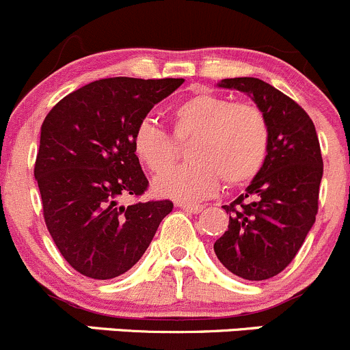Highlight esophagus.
I'll return each mask as SVG.
<instances>
[{
  "instance_id": "obj_1",
  "label": "esophagus",
  "mask_w": 350,
  "mask_h": 350,
  "mask_svg": "<svg viewBox=\"0 0 350 350\" xmlns=\"http://www.w3.org/2000/svg\"><path fill=\"white\" fill-rule=\"evenodd\" d=\"M176 207L183 208V211L190 212V214H199V212L204 211V205L200 204H187V202H176Z\"/></svg>"
}]
</instances>
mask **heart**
<instances>
[{
  "instance_id": "1",
  "label": "heart",
  "mask_w": 350,
  "mask_h": 350,
  "mask_svg": "<svg viewBox=\"0 0 350 350\" xmlns=\"http://www.w3.org/2000/svg\"><path fill=\"white\" fill-rule=\"evenodd\" d=\"M172 121L174 136L150 120L139 122L133 133L136 158L154 175L173 164L176 139L194 136L187 152L189 163L154 182L160 196L199 200L214 193L221 178L228 187H239L261 172L269 150V128L254 104L230 103L229 97L200 89L176 104Z\"/></svg>"
}]
</instances>
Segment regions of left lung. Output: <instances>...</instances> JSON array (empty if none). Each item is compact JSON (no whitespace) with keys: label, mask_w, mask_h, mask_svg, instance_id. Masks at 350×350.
<instances>
[{"label":"left lung","mask_w":350,"mask_h":350,"mask_svg":"<svg viewBox=\"0 0 350 350\" xmlns=\"http://www.w3.org/2000/svg\"><path fill=\"white\" fill-rule=\"evenodd\" d=\"M219 88L246 92L268 121L265 165L246 192L222 205L229 226L214 243L230 273L261 282L293 261L315 222L323 174L319 136L304 107L261 79H222Z\"/></svg>","instance_id":"8db88e82"}]
</instances>
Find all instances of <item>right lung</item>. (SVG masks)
Masks as SVG:
<instances>
[{"mask_svg": "<svg viewBox=\"0 0 350 350\" xmlns=\"http://www.w3.org/2000/svg\"><path fill=\"white\" fill-rule=\"evenodd\" d=\"M183 79L111 77L64 97L43 120L35 178L43 219L64 259L81 275L111 280L148 250L170 200L121 205L148 180L133 151V133Z\"/></svg>", "mask_w": 350, "mask_h": 350, "instance_id": "right-lung-1", "label": "right lung"}]
</instances>
